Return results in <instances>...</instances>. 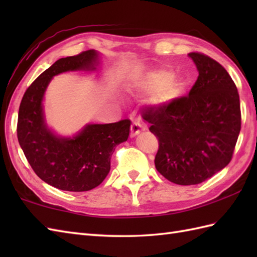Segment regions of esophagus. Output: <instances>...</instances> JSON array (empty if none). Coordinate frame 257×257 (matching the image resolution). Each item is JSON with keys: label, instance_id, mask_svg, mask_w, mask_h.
Segmentation results:
<instances>
[{"label": "esophagus", "instance_id": "obj_1", "mask_svg": "<svg viewBox=\"0 0 257 257\" xmlns=\"http://www.w3.org/2000/svg\"><path fill=\"white\" fill-rule=\"evenodd\" d=\"M144 130V125L141 124L139 121H134L132 124V133H130V136L132 137H136V136H138L141 132Z\"/></svg>", "mask_w": 257, "mask_h": 257}]
</instances>
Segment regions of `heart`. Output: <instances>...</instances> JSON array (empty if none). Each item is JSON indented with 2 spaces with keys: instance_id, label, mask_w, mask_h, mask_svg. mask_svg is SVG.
I'll return each instance as SVG.
<instances>
[{
  "instance_id": "obj_1",
  "label": "heart",
  "mask_w": 257,
  "mask_h": 257,
  "mask_svg": "<svg viewBox=\"0 0 257 257\" xmlns=\"http://www.w3.org/2000/svg\"><path fill=\"white\" fill-rule=\"evenodd\" d=\"M166 78H168V75L165 76ZM138 85L141 87L143 89L146 90H151L154 89L155 87H157V78H147L138 81ZM182 87L179 84L176 83H171L168 84L166 86L161 87L160 89H158L156 91V94L154 97L151 98V102L152 105L156 107H165L168 106L169 103H171L176 98H178L181 94Z\"/></svg>"
}]
</instances>
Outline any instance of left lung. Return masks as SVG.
Returning a JSON list of instances; mask_svg holds the SVG:
<instances>
[{"instance_id": "1", "label": "left lung", "mask_w": 257, "mask_h": 257, "mask_svg": "<svg viewBox=\"0 0 257 257\" xmlns=\"http://www.w3.org/2000/svg\"><path fill=\"white\" fill-rule=\"evenodd\" d=\"M189 57L199 72L189 96L143 113L159 140L156 169L180 185L199 184L224 169L241 130L239 96L231 76L205 55Z\"/></svg>"}]
</instances>
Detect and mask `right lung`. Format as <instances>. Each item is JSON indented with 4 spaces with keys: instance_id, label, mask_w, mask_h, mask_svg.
<instances>
[{
    "instance_id": "1",
    "label": "right lung",
    "mask_w": 257,
    "mask_h": 257,
    "mask_svg": "<svg viewBox=\"0 0 257 257\" xmlns=\"http://www.w3.org/2000/svg\"><path fill=\"white\" fill-rule=\"evenodd\" d=\"M99 52L89 50L61 58L35 79L23 96L19 110L18 138L33 170L54 188L83 192L98 187L110 171L119 144L127 141L132 121L86 123L73 136H61L47 124L44 98L51 80L67 72H96Z\"/></svg>"
}]
</instances>
